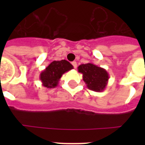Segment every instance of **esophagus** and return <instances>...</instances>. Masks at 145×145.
<instances>
[{"instance_id": "obj_1", "label": "esophagus", "mask_w": 145, "mask_h": 145, "mask_svg": "<svg viewBox=\"0 0 145 145\" xmlns=\"http://www.w3.org/2000/svg\"><path fill=\"white\" fill-rule=\"evenodd\" d=\"M72 65L74 66V68H77V62H76V61H73L72 63Z\"/></svg>"}]
</instances>
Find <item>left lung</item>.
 <instances>
[{
  "label": "left lung",
  "instance_id": "8db88e82",
  "mask_svg": "<svg viewBox=\"0 0 145 145\" xmlns=\"http://www.w3.org/2000/svg\"><path fill=\"white\" fill-rule=\"evenodd\" d=\"M78 72L83 74V80L90 90L101 92L108 85L109 74L103 68L92 62L82 64L78 66Z\"/></svg>",
  "mask_w": 145,
  "mask_h": 145
}]
</instances>
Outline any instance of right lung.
Here are the masks:
<instances>
[{
  "instance_id": "obj_1",
  "label": "right lung",
  "mask_w": 145,
  "mask_h": 145,
  "mask_svg": "<svg viewBox=\"0 0 145 145\" xmlns=\"http://www.w3.org/2000/svg\"><path fill=\"white\" fill-rule=\"evenodd\" d=\"M73 68L72 65L65 59L61 61H53L42 71L40 74L42 85L46 88L56 87L61 76Z\"/></svg>"
}]
</instances>
